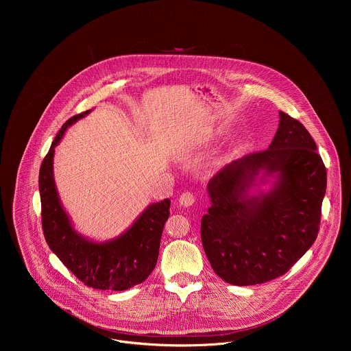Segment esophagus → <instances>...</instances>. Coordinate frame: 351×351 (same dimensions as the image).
<instances>
[{
    "label": "esophagus",
    "mask_w": 351,
    "mask_h": 351,
    "mask_svg": "<svg viewBox=\"0 0 351 351\" xmlns=\"http://www.w3.org/2000/svg\"><path fill=\"white\" fill-rule=\"evenodd\" d=\"M195 201H196V197H195V195L192 192H184L180 196V204L182 206H191V205L195 204Z\"/></svg>",
    "instance_id": "obj_1"
}]
</instances>
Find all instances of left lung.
<instances>
[{
    "label": "left lung",
    "mask_w": 351,
    "mask_h": 351,
    "mask_svg": "<svg viewBox=\"0 0 351 351\" xmlns=\"http://www.w3.org/2000/svg\"><path fill=\"white\" fill-rule=\"evenodd\" d=\"M267 176L275 178L272 189L250 195ZM326 186L315 141L280 112L267 150L231 162L208 182L212 205L201 219V242L213 271L238 287L285 274L317 237Z\"/></svg>",
    "instance_id": "left-lung-1"
}]
</instances>
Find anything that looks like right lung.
I'll return each mask as SVG.
<instances>
[{"mask_svg":"<svg viewBox=\"0 0 351 351\" xmlns=\"http://www.w3.org/2000/svg\"><path fill=\"white\" fill-rule=\"evenodd\" d=\"M90 110L70 117L55 136L39 171L42 226L47 245L62 263L86 287L127 291L142 284L154 270L170 200L150 204L120 237L93 242L78 234L64 212L53 181V152L66 130Z\"/></svg>","mask_w":351,"mask_h":351,"instance_id":"add662e5","label":"right lung"}]
</instances>
